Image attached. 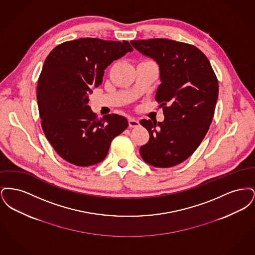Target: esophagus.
<instances>
[{"label": "esophagus", "mask_w": 255, "mask_h": 255, "mask_svg": "<svg viewBox=\"0 0 255 255\" xmlns=\"http://www.w3.org/2000/svg\"><path fill=\"white\" fill-rule=\"evenodd\" d=\"M128 123H129V127H131V128H136L139 126V122L134 119H129Z\"/></svg>", "instance_id": "esophagus-1"}]
</instances>
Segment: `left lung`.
Listing matches in <instances>:
<instances>
[{"label":"left lung","mask_w":255,"mask_h":255,"mask_svg":"<svg viewBox=\"0 0 255 255\" xmlns=\"http://www.w3.org/2000/svg\"><path fill=\"white\" fill-rule=\"evenodd\" d=\"M131 43L159 66L161 83L155 99L164 115L162 122L140 121L150 138L139 154L155 167L175 166L194 153L209 129L218 98L216 74L193 45L162 38Z\"/></svg>","instance_id":"left-lung-1"}]
</instances>
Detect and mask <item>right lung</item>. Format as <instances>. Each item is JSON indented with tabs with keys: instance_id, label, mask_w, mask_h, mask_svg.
Segmentation results:
<instances>
[{
	"instance_id": "1",
	"label": "right lung",
	"mask_w": 255,
	"mask_h": 255,
	"mask_svg": "<svg viewBox=\"0 0 255 255\" xmlns=\"http://www.w3.org/2000/svg\"><path fill=\"white\" fill-rule=\"evenodd\" d=\"M133 48L127 41L81 38L56 46L46 58L37 84L42 129L56 153L76 166L106 158L112 140L128 127L112 114L97 119L88 94L102 83L104 70Z\"/></svg>"
}]
</instances>
